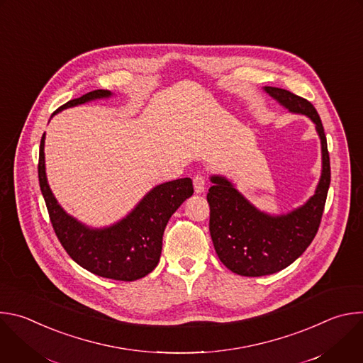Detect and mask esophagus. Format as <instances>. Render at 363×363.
I'll use <instances>...</instances> for the list:
<instances>
[{"instance_id":"34e87169","label":"esophagus","mask_w":363,"mask_h":363,"mask_svg":"<svg viewBox=\"0 0 363 363\" xmlns=\"http://www.w3.org/2000/svg\"><path fill=\"white\" fill-rule=\"evenodd\" d=\"M205 185H206L205 177H203L202 174H196V175L194 177V189H195V192H196V194L203 192Z\"/></svg>"}]
</instances>
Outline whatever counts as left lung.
Instances as JSON below:
<instances>
[{
  "label": "left lung",
  "mask_w": 363,
  "mask_h": 363,
  "mask_svg": "<svg viewBox=\"0 0 363 363\" xmlns=\"http://www.w3.org/2000/svg\"><path fill=\"white\" fill-rule=\"evenodd\" d=\"M290 112L307 115L316 123L322 140L323 171L316 194L301 208L281 217L257 211L221 177L206 194L210 203V233L221 263L240 276L260 277L290 266L313 241L325 210L330 185V158L320 116L307 99L286 89L266 87Z\"/></svg>",
  "instance_id": "obj_1"
}]
</instances>
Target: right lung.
Returning a JSON list of instances; mask_svg holds the SVG:
<instances>
[{"mask_svg":"<svg viewBox=\"0 0 363 363\" xmlns=\"http://www.w3.org/2000/svg\"><path fill=\"white\" fill-rule=\"evenodd\" d=\"M108 96H111L109 90H93L69 100L55 113ZM38 181L51 225L67 254L90 273L119 281L142 279L158 266L164 230L179 205L194 194L191 178L165 182L153 188L116 225L89 230L62 210L48 188L44 169V135L40 142Z\"/></svg>","mask_w":363,"mask_h":363,"instance_id":"1","label":"right lung"}]
</instances>
